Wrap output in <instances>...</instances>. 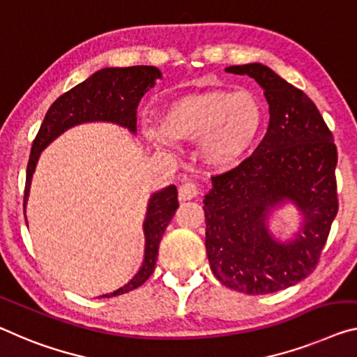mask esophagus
<instances>
[{"instance_id":"34e87169","label":"esophagus","mask_w":357,"mask_h":357,"mask_svg":"<svg viewBox=\"0 0 357 357\" xmlns=\"http://www.w3.org/2000/svg\"><path fill=\"white\" fill-rule=\"evenodd\" d=\"M197 193H199L197 185L195 182H191V180H185V182L180 185V188H178V197L182 201L193 199V197L197 196Z\"/></svg>"}]
</instances>
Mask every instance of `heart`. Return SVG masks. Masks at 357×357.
I'll list each match as a JSON object with an SVG mask.
<instances>
[{
	"instance_id": "1",
	"label": "heart",
	"mask_w": 357,
	"mask_h": 357,
	"mask_svg": "<svg viewBox=\"0 0 357 357\" xmlns=\"http://www.w3.org/2000/svg\"><path fill=\"white\" fill-rule=\"evenodd\" d=\"M263 112L249 91H209L172 102L162 118V128H146L155 145L171 140H201V155L209 166L229 169L238 164L259 135Z\"/></svg>"
}]
</instances>
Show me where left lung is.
<instances>
[{
	"instance_id": "obj_1",
	"label": "left lung",
	"mask_w": 357,
	"mask_h": 357,
	"mask_svg": "<svg viewBox=\"0 0 357 357\" xmlns=\"http://www.w3.org/2000/svg\"><path fill=\"white\" fill-rule=\"evenodd\" d=\"M261 86L270 124L257 150L213 175L204 197L206 252L223 286L249 295L273 294L310 276L338 211L337 146L319 109L303 91L261 63L233 65ZM290 200L304 215L296 239L267 231L269 211Z\"/></svg>"
}]
</instances>
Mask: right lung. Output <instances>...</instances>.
<instances>
[{
  "instance_id": "right-lung-1",
  "label": "right lung",
  "mask_w": 357,
  "mask_h": 357,
  "mask_svg": "<svg viewBox=\"0 0 357 357\" xmlns=\"http://www.w3.org/2000/svg\"><path fill=\"white\" fill-rule=\"evenodd\" d=\"M161 78V71L156 67L137 65L126 68H102L89 76L83 83L60 96L49 107L45 121L33 140L29 166H26V182L24 196V211L29 199V191L33 172H35L38 158L41 151L54 139L73 128L76 124L107 121L128 128L130 132H137V107L155 81ZM178 207L177 188L167 186L151 196L148 204L146 218L144 223L145 231V260L140 271L121 289L112 294L102 295L103 298L116 297L140 287L155 271L158 249H160L164 229L172 220Z\"/></svg>"
}]
</instances>
